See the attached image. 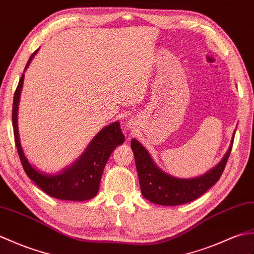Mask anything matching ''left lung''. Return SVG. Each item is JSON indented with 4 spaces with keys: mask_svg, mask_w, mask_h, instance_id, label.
Listing matches in <instances>:
<instances>
[{
    "mask_svg": "<svg viewBox=\"0 0 254 254\" xmlns=\"http://www.w3.org/2000/svg\"><path fill=\"white\" fill-rule=\"evenodd\" d=\"M233 142L234 136L222 161L211 171L195 178H177L157 167L144 146L136 139H132L130 145L136 161L142 195L152 203L167 206L185 204L198 199L221 178L232 151Z\"/></svg>",
    "mask_w": 254,
    "mask_h": 254,
    "instance_id": "1",
    "label": "left lung"
}]
</instances>
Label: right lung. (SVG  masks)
<instances>
[{
	"instance_id": "1",
	"label": "right lung",
	"mask_w": 254,
	"mask_h": 254,
	"mask_svg": "<svg viewBox=\"0 0 254 254\" xmlns=\"http://www.w3.org/2000/svg\"><path fill=\"white\" fill-rule=\"evenodd\" d=\"M38 51L39 49L30 56L25 70ZM24 77L25 75L22 74L14 94L12 120L15 144L27 176L42 191L55 199L68 201H86L92 199L98 193L103 170L113 150L117 145L124 143V140H125L120 122H114L111 125L104 127L92 139L79 159L72 163L70 166L64 168L61 173L50 175L38 171L27 160L22 151L19 141L18 126H17V113H18Z\"/></svg>"
}]
</instances>
